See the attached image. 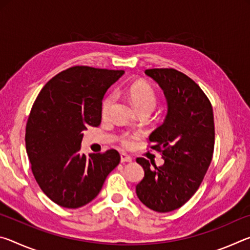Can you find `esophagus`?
I'll use <instances>...</instances> for the list:
<instances>
[{"mask_svg":"<svg viewBox=\"0 0 250 250\" xmlns=\"http://www.w3.org/2000/svg\"><path fill=\"white\" fill-rule=\"evenodd\" d=\"M120 161H121V163L131 162V161H132V158H131V156H129L128 154H125V153H121L120 154Z\"/></svg>","mask_w":250,"mask_h":250,"instance_id":"1","label":"esophagus"}]
</instances>
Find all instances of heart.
Masks as SVG:
<instances>
[{"instance_id": "obj_1", "label": "heart", "mask_w": 250, "mask_h": 250, "mask_svg": "<svg viewBox=\"0 0 250 250\" xmlns=\"http://www.w3.org/2000/svg\"><path fill=\"white\" fill-rule=\"evenodd\" d=\"M126 94H128L131 103L134 105L137 110L141 109H149L153 110L156 104V95L150 84L143 82H137L131 83L126 89ZM116 100L115 94H109L104 98L103 103H101V116L107 117L110 112L113 103ZM138 138V134H131V133H124L118 138L120 145L125 147H131L133 146L134 140Z\"/></svg>"}]
</instances>
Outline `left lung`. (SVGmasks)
<instances>
[{"label":"left lung","instance_id":"left-lung-1","mask_svg":"<svg viewBox=\"0 0 250 250\" xmlns=\"http://www.w3.org/2000/svg\"><path fill=\"white\" fill-rule=\"evenodd\" d=\"M146 75L159 83L167 103L166 120L149 138L164 164L152 168L149 161L138 158L145 177L135 192L150 209L167 213L195 194L208 170L215 142L213 108L200 86L179 70L153 68Z\"/></svg>","mask_w":250,"mask_h":250}]
</instances>
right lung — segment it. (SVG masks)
Returning <instances> with one entry per match:
<instances>
[{
  "mask_svg": "<svg viewBox=\"0 0 250 250\" xmlns=\"http://www.w3.org/2000/svg\"><path fill=\"white\" fill-rule=\"evenodd\" d=\"M124 70L74 66L55 76L29 113L25 143L40 188L57 205L78 208L98 195L120 162L116 150L80 153L83 131L101 122V103Z\"/></svg>",
  "mask_w": 250,
  "mask_h": 250,
  "instance_id": "1",
  "label": "right lung"
}]
</instances>
